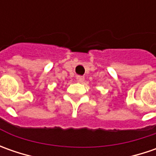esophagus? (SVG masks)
Segmentation results:
<instances>
[{"label":"esophagus","mask_w":156,"mask_h":156,"mask_svg":"<svg viewBox=\"0 0 156 156\" xmlns=\"http://www.w3.org/2000/svg\"><path fill=\"white\" fill-rule=\"evenodd\" d=\"M76 81H78V82H82V81H84V76H82V75H77L76 76Z\"/></svg>","instance_id":"1"}]
</instances>
